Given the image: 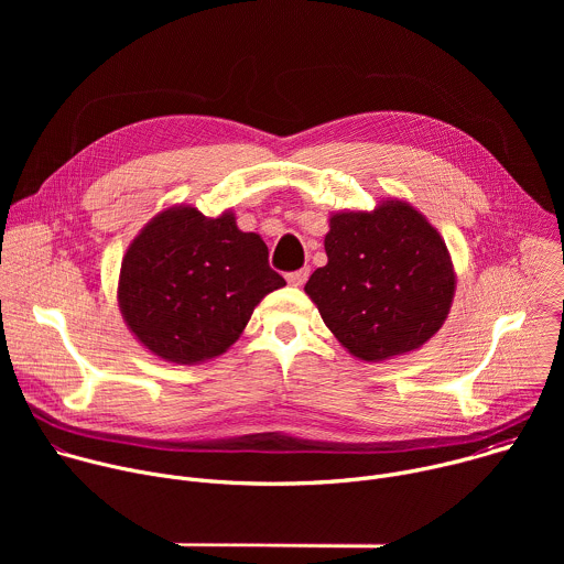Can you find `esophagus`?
<instances>
[{
    "instance_id": "1",
    "label": "esophagus",
    "mask_w": 564,
    "mask_h": 564,
    "mask_svg": "<svg viewBox=\"0 0 564 564\" xmlns=\"http://www.w3.org/2000/svg\"><path fill=\"white\" fill-rule=\"evenodd\" d=\"M307 276H310V270H307V268H301V270H296V272H290L285 279H288L290 285L301 288V285L307 281Z\"/></svg>"
}]
</instances>
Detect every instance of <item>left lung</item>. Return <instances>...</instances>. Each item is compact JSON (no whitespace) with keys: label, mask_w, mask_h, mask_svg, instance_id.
Here are the masks:
<instances>
[{"label":"left lung","mask_w":564,"mask_h":564,"mask_svg":"<svg viewBox=\"0 0 564 564\" xmlns=\"http://www.w3.org/2000/svg\"><path fill=\"white\" fill-rule=\"evenodd\" d=\"M328 263L305 294L339 344L361 361L422 348L455 296V270L440 231L411 203L388 198L372 212H337L326 234Z\"/></svg>","instance_id":"left-lung-1"}]
</instances>
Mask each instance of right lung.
Listing matches in <instances>:
<instances>
[{
    "label": "right lung",
    "instance_id": "add662e5",
    "mask_svg": "<svg viewBox=\"0 0 564 564\" xmlns=\"http://www.w3.org/2000/svg\"><path fill=\"white\" fill-rule=\"evenodd\" d=\"M283 285L263 238L240 231L234 212L207 218L192 205H174L131 240L118 305L149 352L194 366L227 352L261 299Z\"/></svg>",
    "mask_w": 564,
    "mask_h": 564
}]
</instances>
